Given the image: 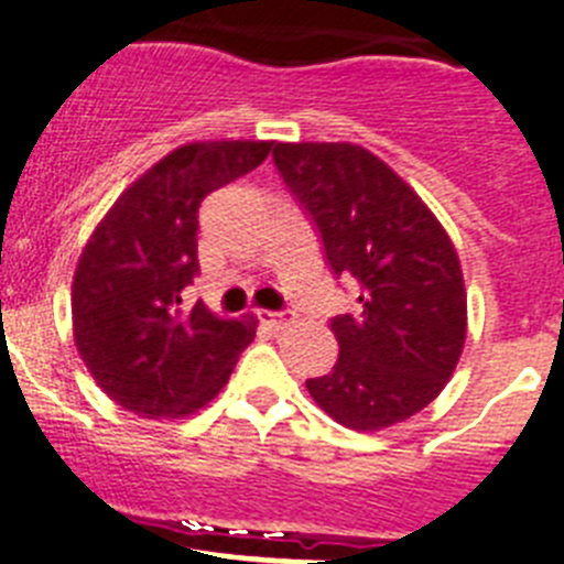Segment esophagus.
<instances>
[{"label":"esophagus","mask_w":564,"mask_h":564,"mask_svg":"<svg viewBox=\"0 0 564 564\" xmlns=\"http://www.w3.org/2000/svg\"><path fill=\"white\" fill-rule=\"evenodd\" d=\"M258 317L272 332H283V328H289L294 323V312H289V308H283V312H258Z\"/></svg>","instance_id":"34e87169"}]
</instances>
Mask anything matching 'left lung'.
I'll return each instance as SVG.
<instances>
[{
    "label": "left lung",
    "instance_id": "left-lung-1",
    "mask_svg": "<svg viewBox=\"0 0 564 564\" xmlns=\"http://www.w3.org/2000/svg\"><path fill=\"white\" fill-rule=\"evenodd\" d=\"M275 165L317 225L334 275L359 283V312L332 319L339 357L306 379L319 410L359 433L427 408L466 339L458 252L413 187L354 143H278Z\"/></svg>",
    "mask_w": 564,
    "mask_h": 564
}]
</instances>
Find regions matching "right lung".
I'll return each mask as SVG.
<instances>
[{"label":"right lung","instance_id":"obj_1","mask_svg":"<svg viewBox=\"0 0 564 564\" xmlns=\"http://www.w3.org/2000/svg\"><path fill=\"white\" fill-rule=\"evenodd\" d=\"M270 151L263 140L180 145L126 187L86 241L73 278L75 345L129 413H196L256 337V317H216L202 301L182 308V292L199 275V205Z\"/></svg>","mask_w":564,"mask_h":564}]
</instances>
